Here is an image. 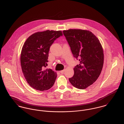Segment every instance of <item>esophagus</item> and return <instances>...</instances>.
Wrapping results in <instances>:
<instances>
[{
  "label": "esophagus",
  "instance_id": "1",
  "mask_svg": "<svg viewBox=\"0 0 124 124\" xmlns=\"http://www.w3.org/2000/svg\"><path fill=\"white\" fill-rule=\"evenodd\" d=\"M64 71H65V70H61L60 72V73H61V74H63V73L64 72Z\"/></svg>",
  "mask_w": 124,
  "mask_h": 124
}]
</instances>
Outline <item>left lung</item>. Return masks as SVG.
<instances>
[{"label":"left lung","instance_id":"obj_1","mask_svg":"<svg viewBox=\"0 0 124 124\" xmlns=\"http://www.w3.org/2000/svg\"><path fill=\"white\" fill-rule=\"evenodd\" d=\"M63 32L74 57L79 61L69 81L75 88L85 89L93 84L101 73L104 60L102 46L99 39L89 31L70 29Z\"/></svg>","mask_w":124,"mask_h":124}]
</instances>
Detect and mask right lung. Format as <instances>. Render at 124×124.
Masks as SVG:
<instances>
[{
	"label": "right lung",
	"mask_w": 124,
	"mask_h": 124,
	"mask_svg": "<svg viewBox=\"0 0 124 124\" xmlns=\"http://www.w3.org/2000/svg\"><path fill=\"white\" fill-rule=\"evenodd\" d=\"M61 31L34 33L26 40L21 54V64L25 79L33 89L44 91L54 84L57 74L51 69H45L50 46L63 33Z\"/></svg>",
	"instance_id": "obj_1"
}]
</instances>
